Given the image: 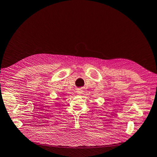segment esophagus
Listing matches in <instances>:
<instances>
[{"label": "esophagus", "instance_id": "esophagus-1", "mask_svg": "<svg viewBox=\"0 0 157 157\" xmlns=\"http://www.w3.org/2000/svg\"><path fill=\"white\" fill-rule=\"evenodd\" d=\"M82 92H83V90L82 89H79L78 90V94H81Z\"/></svg>", "mask_w": 157, "mask_h": 157}]
</instances>
